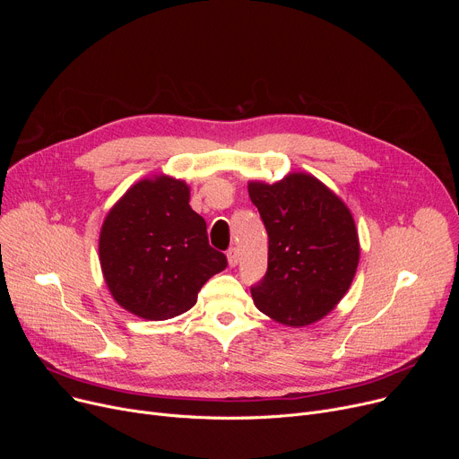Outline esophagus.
<instances>
[{"label": "esophagus", "instance_id": "obj_1", "mask_svg": "<svg viewBox=\"0 0 459 459\" xmlns=\"http://www.w3.org/2000/svg\"><path fill=\"white\" fill-rule=\"evenodd\" d=\"M227 258H229V266H230V268H236L238 262H239V253H238V249H236V247L229 249V251H227Z\"/></svg>", "mask_w": 459, "mask_h": 459}]
</instances>
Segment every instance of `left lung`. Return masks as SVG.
<instances>
[{
	"mask_svg": "<svg viewBox=\"0 0 459 459\" xmlns=\"http://www.w3.org/2000/svg\"><path fill=\"white\" fill-rule=\"evenodd\" d=\"M247 189L268 232V272L251 286L256 308L292 327L322 320L357 272L360 251L350 208L307 173L249 182Z\"/></svg>",
	"mask_w": 459,
	"mask_h": 459,
	"instance_id": "left-lung-1",
	"label": "left lung"
}]
</instances>
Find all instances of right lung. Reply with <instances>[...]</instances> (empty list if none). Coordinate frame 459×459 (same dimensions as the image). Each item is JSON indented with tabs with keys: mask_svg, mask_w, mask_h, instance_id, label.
Instances as JSON below:
<instances>
[{
	"mask_svg": "<svg viewBox=\"0 0 459 459\" xmlns=\"http://www.w3.org/2000/svg\"><path fill=\"white\" fill-rule=\"evenodd\" d=\"M100 266L113 299L144 320H169L197 303L203 284L227 268L208 244L189 186L160 175L134 184L108 212Z\"/></svg>",
	"mask_w": 459,
	"mask_h": 459,
	"instance_id": "add662e5",
	"label": "right lung"
}]
</instances>
